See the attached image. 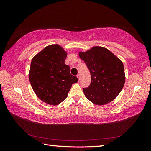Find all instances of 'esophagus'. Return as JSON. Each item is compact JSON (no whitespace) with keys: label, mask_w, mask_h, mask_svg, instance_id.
I'll return each instance as SVG.
<instances>
[{"label":"esophagus","mask_w":151,"mask_h":151,"mask_svg":"<svg viewBox=\"0 0 151 151\" xmlns=\"http://www.w3.org/2000/svg\"><path fill=\"white\" fill-rule=\"evenodd\" d=\"M77 79H78V81H80V79H81L80 75H79V74H77Z\"/></svg>","instance_id":"obj_1"}]
</instances>
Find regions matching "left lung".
Wrapping results in <instances>:
<instances>
[{
    "label": "left lung",
    "mask_w": 151,
    "mask_h": 151,
    "mask_svg": "<svg viewBox=\"0 0 151 151\" xmlns=\"http://www.w3.org/2000/svg\"><path fill=\"white\" fill-rule=\"evenodd\" d=\"M79 55L86 63L91 76L89 86L83 89L86 98L99 106L112 101L125 84L123 62L102 47L96 46L85 52H80Z\"/></svg>",
    "instance_id": "obj_1"
}]
</instances>
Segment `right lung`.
I'll return each instance as SVG.
<instances>
[{
	"mask_svg": "<svg viewBox=\"0 0 151 151\" xmlns=\"http://www.w3.org/2000/svg\"><path fill=\"white\" fill-rule=\"evenodd\" d=\"M67 52L57 44L48 45L33 58L29 79L35 93L44 103L57 105L67 98L72 85L77 82L65 65Z\"/></svg>",
	"mask_w": 151,
	"mask_h": 151,
	"instance_id": "right-lung-1",
	"label": "right lung"
}]
</instances>
